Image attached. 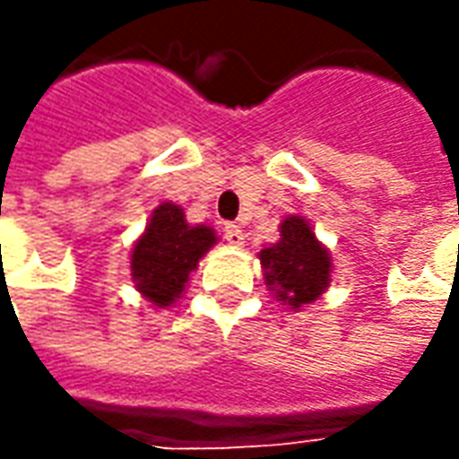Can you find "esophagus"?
<instances>
[{"label":"esophagus","instance_id":"34e87169","mask_svg":"<svg viewBox=\"0 0 459 459\" xmlns=\"http://www.w3.org/2000/svg\"><path fill=\"white\" fill-rule=\"evenodd\" d=\"M222 235H224V239H227L230 245H235V247H239V245L245 242V232H242V227H239V224L227 222L224 224Z\"/></svg>","mask_w":459,"mask_h":459}]
</instances>
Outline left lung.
<instances>
[{"label": "left lung", "mask_w": 459, "mask_h": 459, "mask_svg": "<svg viewBox=\"0 0 459 459\" xmlns=\"http://www.w3.org/2000/svg\"><path fill=\"white\" fill-rule=\"evenodd\" d=\"M260 260L264 284L290 309L315 302L330 284V252L302 217H287L280 224V242L262 249Z\"/></svg>", "instance_id": "8db88e82"}]
</instances>
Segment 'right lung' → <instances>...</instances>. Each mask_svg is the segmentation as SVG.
Returning <instances> with one entry per match:
<instances>
[{"label": "right lung", "mask_w": 459, "mask_h": 459, "mask_svg": "<svg viewBox=\"0 0 459 459\" xmlns=\"http://www.w3.org/2000/svg\"><path fill=\"white\" fill-rule=\"evenodd\" d=\"M214 242L212 227H189L182 207L162 202L132 249V280L154 307H169Z\"/></svg>", "instance_id": "add662e5"}]
</instances>
